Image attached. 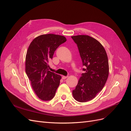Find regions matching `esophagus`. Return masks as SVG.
Returning <instances> with one entry per match:
<instances>
[{"instance_id": "esophagus-1", "label": "esophagus", "mask_w": 131, "mask_h": 131, "mask_svg": "<svg viewBox=\"0 0 131 131\" xmlns=\"http://www.w3.org/2000/svg\"><path fill=\"white\" fill-rule=\"evenodd\" d=\"M68 77H67V76H62V79H67Z\"/></svg>"}]
</instances>
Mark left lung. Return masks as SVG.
<instances>
[{"mask_svg":"<svg viewBox=\"0 0 131 131\" xmlns=\"http://www.w3.org/2000/svg\"><path fill=\"white\" fill-rule=\"evenodd\" d=\"M85 67L73 96L79 102L92 100L104 88L109 75V62L104 47L96 39L86 35L72 36Z\"/></svg>","mask_w":131,"mask_h":131,"instance_id":"1","label":"left lung"}]
</instances>
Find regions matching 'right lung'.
Returning a JSON list of instances; mask_svg holds the SVG:
<instances>
[{
    "label": "right lung",
    "instance_id": "1",
    "mask_svg": "<svg viewBox=\"0 0 131 131\" xmlns=\"http://www.w3.org/2000/svg\"><path fill=\"white\" fill-rule=\"evenodd\" d=\"M66 41L62 35L43 34L33 39L28 49L26 73L34 92L42 101L52 100L59 85L61 76L49 70L48 63L57 47Z\"/></svg>",
    "mask_w": 131,
    "mask_h": 131
}]
</instances>
